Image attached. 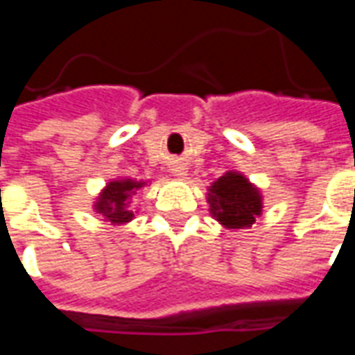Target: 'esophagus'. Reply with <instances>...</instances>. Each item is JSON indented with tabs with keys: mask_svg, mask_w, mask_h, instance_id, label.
I'll return each instance as SVG.
<instances>
[{
	"mask_svg": "<svg viewBox=\"0 0 355 355\" xmlns=\"http://www.w3.org/2000/svg\"><path fill=\"white\" fill-rule=\"evenodd\" d=\"M171 171H173L175 175H178V177H182V175H184V171H186V165H184V163H180V162L173 163Z\"/></svg>",
	"mask_w": 355,
	"mask_h": 355,
	"instance_id": "34e87169",
	"label": "esophagus"
}]
</instances>
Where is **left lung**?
<instances>
[{"label": "left lung", "instance_id": "1", "mask_svg": "<svg viewBox=\"0 0 355 355\" xmlns=\"http://www.w3.org/2000/svg\"><path fill=\"white\" fill-rule=\"evenodd\" d=\"M211 211L216 220L228 228H243L261 215V196L238 173H228L211 186L209 193Z\"/></svg>", "mask_w": 355, "mask_h": 355}]
</instances>
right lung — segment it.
<instances>
[{
  "mask_svg": "<svg viewBox=\"0 0 355 355\" xmlns=\"http://www.w3.org/2000/svg\"><path fill=\"white\" fill-rule=\"evenodd\" d=\"M140 186H142V182H135L129 178L110 182L94 207L98 213L106 216L110 223H129L132 218V211L127 209V198L135 193V190H139Z\"/></svg>",
  "mask_w": 355,
  "mask_h": 355,
  "instance_id": "right-lung-1",
  "label": "right lung"
}]
</instances>
